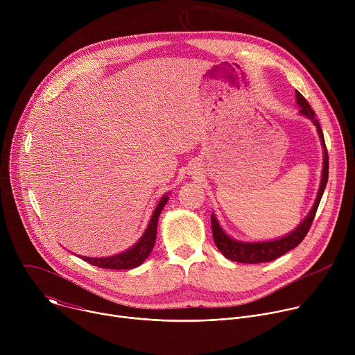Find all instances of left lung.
<instances>
[{
  "instance_id": "1",
  "label": "left lung",
  "mask_w": 355,
  "mask_h": 355,
  "mask_svg": "<svg viewBox=\"0 0 355 355\" xmlns=\"http://www.w3.org/2000/svg\"><path fill=\"white\" fill-rule=\"evenodd\" d=\"M295 96H296V104L300 108L299 114L302 116L308 118L309 121H312V123L316 126L318 135L320 137V143L323 147L322 180H320V187H319V191H318V195L315 199V204H313L312 209L309 211V214L306 215V218L303 219L297 225V227H295L292 232L286 233L282 237H278L274 240H264V241H241V240H236V239L230 237L220 226L215 214H212L211 222H212L214 241L222 254L232 261L244 263V264H259V263H268V261H272V260L284 256L285 252L295 248L303 239H305V236L308 234V232L312 226V222L315 219L318 207L320 204V199H322V195L324 192L327 178H329V156H327L323 132H322L319 121L315 118V112L312 111L311 105L308 104V101L302 96V94L299 91L295 92Z\"/></svg>"
}]
</instances>
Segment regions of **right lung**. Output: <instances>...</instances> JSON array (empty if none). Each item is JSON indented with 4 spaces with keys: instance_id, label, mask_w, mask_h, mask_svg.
<instances>
[{
    "instance_id": "right-lung-1",
    "label": "right lung",
    "mask_w": 355,
    "mask_h": 355,
    "mask_svg": "<svg viewBox=\"0 0 355 355\" xmlns=\"http://www.w3.org/2000/svg\"><path fill=\"white\" fill-rule=\"evenodd\" d=\"M168 198H170V192H166L160 198L157 207L155 208L153 214H151V216H150L146 230L143 232L140 239L128 250L118 252V254H115V256H110V257H85V256H78V257L95 267H99V268L130 270V268L139 267L150 256L151 250H153V247H155L156 236H157L159 216L168 202Z\"/></svg>"
}]
</instances>
